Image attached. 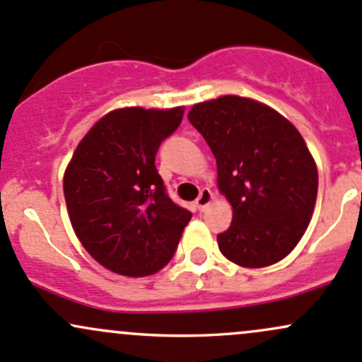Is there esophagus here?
<instances>
[{"label": "esophagus", "instance_id": "34e87169", "mask_svg": "<svg viewBox=\"0 0 362 362\" xmlns=\"http://www.w3.org/2000/svg\"><path fill=\"white\" fill-rule=\"evenodd\" d=\"M211 199H213V194L210 189H203V191L199 192V197L196 199V208L199 211H204L208 208V204L211 203Z\"/></svg>", "mask_w": 362, "mask_h": 362}]
</instances>
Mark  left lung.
Here are the masks:
<instances>
[{
    "label": "left lung",
    "mask_w": 362,
    "mask_h": 362,
    "mask_svg": "<svg viewBox=\"0 0 362 362\" xmlns=\"http://www.w3.org/2000/svg\"><path fill=\"white\" fill-rule=\"evenodd\" d=\"M189 121L216 159L232 223L216 235L226 258L267 267L291 253L310 222L317 168L298 130L267 105L226 95L194 105Z\"/></svg>",
    "instance_id": "left-lung-1"
}]
</instances>
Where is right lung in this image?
Returning a JSON list of instances; mask_svg holds the SVG:
<instances>
[{
  "mask_svg": "<svg viewBox=\"0 0 362 362\" xmlns=\"http://www.w3.org/2000/svg\"><path fill=\"white\" fill-rule=\"evenodd\" d=\"M184 109H117L79 142L64 175L76 235L91 257L121 276H149L173 258L192 213L171 201L156 154Z\"/></svg>",
  "mask_w": 362,
  "mask_h": 362,
  "instance_id": "1",
  "label": "right lung"
}]
</instances>
